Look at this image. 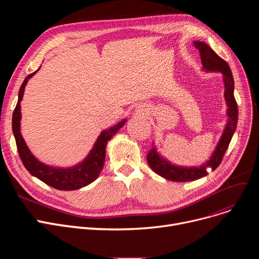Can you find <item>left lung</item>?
Returning a JSON list of instances; mask_svg holds the SVG:
<instances>
[{
    "instance_id": "obj_1",
    "label": "left lung",
    "mask_w": 259,
    "mask_h": 259,
    "mask_svg": "<svg viewBox=\"0 0 259 259\" xmlns=\"http://www.w3.org/2000/svg\"><path fill=\"white\" fill-rule=\"evenodd\" d=\"M194 47L199 50L203 69L206 71L223 73V79L225 85V99L228 106V122L222 138L219 144H217L210 159L199 167L188 168L172 165L170 161L159 155V153L156 151L155 147H153L151 150L148 152L147 161L150 168L155 173L160 175L161 178L172 182L195 181L206 176L208 174V168H211L212 171L215 170L222 162L223 157L227 151L231 140H232V137L237 126L238 108L234 98V79L228 63L221 57L217 56L215 51L206 43L196 40V42H194Z\"/></svg>"
}]
</instances>
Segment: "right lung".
I'll return each mask as SVG.
<instances>
[{
    "instance_id": "add662e5",
    "label": "right lung",
    "mask_w": 259,
    "mask_h": 259,
    "mask_svg": "<svg viewBox=\"0 0 259 259\" xmlns=\"http://www.w3.org/2000/svg\"><path fill=\"white\" fill-rule=\"evenodd\" d=\"M36 71L29 74L24 79L19 91L18 103H17L15 111H13V114H12V131L16 139L19 155L27 171H29L31 175L35 176V178H37L43 183L47 184L48 186L58 190H64V191H71V190L80 189L91 184L99 178L105 162L107 143L112 139L113 135L122 126L125 125L127 119H122L121 121L117 122L115 126L111 127L110 129L104 130L98 138L97 142H95L90 153L87 155V157L83 161L79 162V164L73 167H68V168H58V167H52V166L43 164V162H40L38 159H36L32 155L28 147H27L20 131L21 130V127H20L21 105L20 104H21V101L23 100L24 90H25L27 81H28V79L36 73Z\"/></svg>"
}]
</instances>
